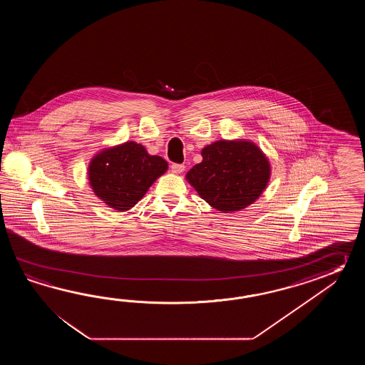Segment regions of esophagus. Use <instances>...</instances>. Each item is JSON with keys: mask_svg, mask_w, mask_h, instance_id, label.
Masks as SVG:
<instances>
[{"mask_svg": "<svg viewBox=\"0 0 365 365\" xmlns=\"http://www.w3.org/2000/svg\"><path fill=\"white\" fill-rule=\"evenodd\" d=\"M185 170V165L184 164L173 163L171 165V171L173 173H181V172Z\"/></svg>", "mask_w": 365, "mask_h": 365, "instance_id": "esophagus-1", "label": "esophagus"}]
</instances>
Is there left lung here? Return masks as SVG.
I'll use <instances>...</instances> for the list:
<instances>
[{"mask_svg":"<svg viewBox=\"0 0 365 365\" xmlns=\"http://www.w3.org/2000/svg\"><path fill=\"white\" fill-rule=\"evenodd\" d=\"M202 162L186 180L211 207L223 212L245 209L262 194L270 164L249 140H217L202 150Z\"/></svg>","mask_w":365,"mask_h":365,"instance_id":"1","label":"left lung"}]
</instances>
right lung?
<instances>
[{
  "mask_svg": "<svg viewBox=\"0 0 365 365\" xmlns=\"http://www.w3.org/2000/svg\"><path fill=\"white\" fill-rule=\"evenodd\" d=\"M167 168L163 158L148 155L140 143L125 142L93 156L88 180L101 201L117 211H125L140 201Z\"/></svg>",
  "mask_w": 365,
  "mask_h": 365,
  "instance_id": "add662e5",
  "label": "right lung"
}]
</instances>
